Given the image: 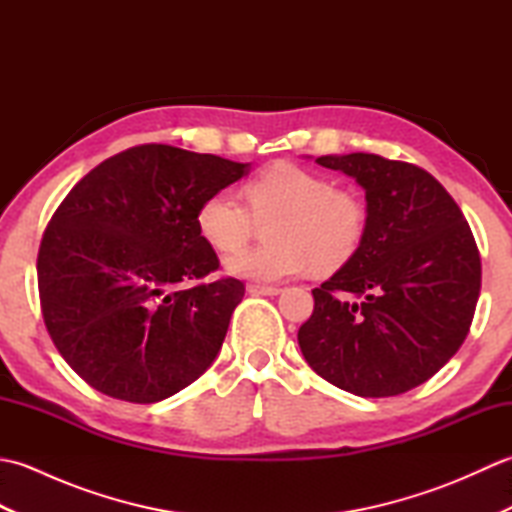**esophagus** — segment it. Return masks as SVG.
I'll list each match as a JSON object with an SVG mask.
<instances>
[{
    "label": "esophagus",
    "instance_id": "esophagus-1",
    "mask_svg": "<svg viewBox=\"0 0 512 512\" xmlns=\"http://www.w3.org/2000/svg\"><path fill=\"white\" fill-rule=\"evenodd\" d=\"M246 290L250 292V295H264V297H275L281 292V288H277V286H259V284H248Z\"/></svg>",
    "mask_w": 512,
    "mask_h": 512
}]
</instances>
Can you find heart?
Masks as SVG:
<instances>
[{"label":"heart","mask_w":512,"mask_h":512,"mask_svg":"<svg viewBox=\"0 0 512 512\" xmlns=\"http://www.w3.org/2000/svg\"><path fill=\"white\" fill-rule=\"evenodd\" d=\"M250 208L222 189L200 204L195 224L215 250H232L254 230V220H276L268 247H247L224 259L228 275L275 284L303 273H332L350 262L367 231V209L350 191H339L321 173L290 162L270 167L248 182Z\"/></svg>","instance_id":"heart-1"}]
</instances>
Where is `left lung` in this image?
<instances>
[{
	"label": "left lung",
	"mask_w": 512,
	"mask_h": 512,
	"mask_svg": "<svg viewBox=\"0 0 512 512\" xmlns=\"http://www.w3.org/2000/svg\"><path fill=\"white\" fill-rule=\"evenodd\" d=\"M365 191L367 231L350 262L312 290L299 328L308 365L363 398L422 385L460 350L482 286V262L460 206L409 162L321 156Z\"/></svg>",
	"instance_id": "obj_1"
}]
</instances>
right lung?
<instances>
[{
    "mask_svg": "<svg viewBox=\"0 0 512 512\" xmlns=\"http://www.w3.org/2000/svg\"><path fill=\"white\" fill-rule=\"evenodd\" d=\"M250 162L140 145L94 167L43 233L37 277L46 328L76 374L103 394L165 400L215 361L244 297L195 215Z\"/></svg>",
    "mask_w": 512,
    "mask_h": 512,
    "instance_id": "add662e5",
    "label": "right lung"
}]
</instances>
